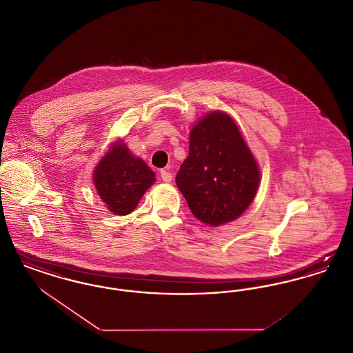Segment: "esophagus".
I'll return each mask as SVG.
<instances>
[{
  "label": "esophagus",
  "mask_w": 353,
  "mask_h": 353,
  "mask_svg": "<svg viewBox=\"0 0 353 353\" xmlns=\"http://www.w3.org/2000/svg\"><path fill=\"white\" fill-rule=\"evenodd\" d=\"M160 176H161V179H163V181L164 183H170L172 181V173L167 170V169H163L161 172H160Z\"/></svg>",
  "instance_id": "34e87169"
}]
</instances>
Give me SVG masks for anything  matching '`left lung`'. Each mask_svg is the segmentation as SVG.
Listing matches in <instances>:
<instances>
[{
    "instance_id": "1",
    "label": "left lung",
    "mask_w": 353,
    "mask_h": 353,
    "mask_svg": "<svg viewBox=\"0 0 353 353\" xmlns=\"http://www.w3.org/2000/svg\"><path fill=\"white\" fill-rule=\"evenodd\" d=\"M176 184L193 216L210 226L234 221L248 209L259 170L229 115L213 112L193 127Z\"/></svg>"
}]
</instances>
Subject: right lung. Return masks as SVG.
<instances>
[{
    "label": "right lung",
    "instance_id": "1",
    "mask_svg": "<svg viewBox=\"0 0 353 353\" xmlns=\"http://www.w3.org/2000/svg\"><path fill=\"white\" fill-rule=\"evenodd\" d=\"M153 183L154 173L150 167L120 143L107 152L94 174L101 201L119 216L130 214Z\"/></svg>",
    "mask_w": 353,
    "mask_h": 353
}]
</instances>
